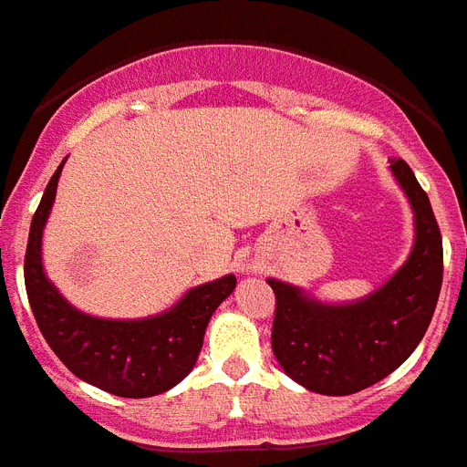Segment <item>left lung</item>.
<instances>
[{"mask_svg": "<svg viewBox=\"0 0 467 467\" xmlns=\"http://www.w3.org/2000/svg\"><path fill=\"white\" fill-rule=\"evenodd\" d=\"M391 174L412 208L415 242L384 285L338 305L268 278L275 293L273 355L287 377L314 393L350 396L389 377L418 348L437 306L443 273L437 218L408 162L391 161Z\"/></svg>", "mask_w": 467, "mask_h": 467, "instance_id": "8db88e82", "label": "left lung"}]
</instances>
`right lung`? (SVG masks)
<instances>
[{
	"label": "right lung",
	"instance_id": "add662e5",
	"mask_svg": "<svg viewBox=\"0 0 467 467\" xmlns=\"http://www.w3.org/2000/svg\"><path fill=\"white\" fill-rule=\"evenodd\" d=\"M62 168L64 161L47 182L26 249V293L40 333L67 369L86 384L122 398L170 391L194 369L208 321L233 295L237 278L227 273L192 287L170 309L143 319H102L76 309L43 266V233Z\"/></svg>",
	"mask_w": 467,
	"mask_h": 467
}]
</instances>
